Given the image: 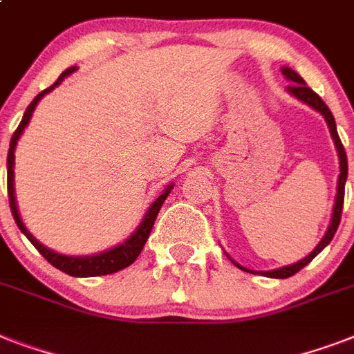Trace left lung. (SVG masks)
I'll return each instance as SVG.
<instances>
[{"instance_id":"left-lung-1","label":"left lung","mask_w":354,"mask_h":354,"mask_svg":"<svg viewBox=\"0 0 354 354\" xmlns=\"http://www.w3.org/2000/svg\"><path fill=\"white\" fill-rule=\"evenodd\" d=\"M281 73L285 75L286 80H290L292 84L286 88L290 95H294L296 99L303 101L305 104H308L310 108L314 110H318L322 115L325 118L327 124H329V132L333 136V141L336 145V150H338V160H340V174H338V185H336V200H335V207H333V216H330V224L327 227V232H325L324 239L318 242V246L314 248L313 252L308 253L307 257L301 259V261H297L294 264H288V266H283V268H277V270H270V272H255V274H261V275H266V277H274V279H286V277H290V275L297 274L299 270L305 268L310 261H313L316 255H318L322 250H324L330 241H333V236H335L336 230L340 226V218H342V207H344V194H346V180H347V156H346V149H344V145L340 141V136L336 132V122L335 118H333V113L330 110L327 108L324 101H322V97L318 93H314L307 84H305V80L299 77V75L290 68H283L281 69ZM232 263L235 264L236 268L244 270V272H253V270H248L241 264H236L235 261L232 259Z\"/></svg>"}]
</instances>
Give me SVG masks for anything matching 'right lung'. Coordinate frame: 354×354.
Here are the masks:
<instances>
[{
	"instance_id": "add662e5",
	"label": "right lung",
	"mask_w": 354,
	"mask_h": 354,
	"mask_svg": "<svg viewBox=\"0 0 354 354\" xmlns=\"http://www.w3.org/2000/svg\"><path fill=\"white\" fill-rule=\"evenodd\" d=\"M75 71V68L66 69L60 77L57 79V82L53 86H49L47 90H44L41 93L35 97V101L30 102L27 110L24 113V119L19 122V127L16 128V132L12 133V139H10V147H8V156H7V189H8V204H10V211H12V216L18 227L21 230L27 239L32 242V246L38 250V252L44 255V257L49 261V263L55 266V268L62 270L64 274L73 275V277H95V275H106V274H113V272H119V270L127 268L130 264L138 259V255L143 250L145 242L149 239L150 232H152V226H154V221L158 213H160L161 205L165 202V198L169 196V193L174 187V183L171 185H167L165 191L158 196V198L150 204L149 211H147V215L143 216V221L138 226V230L132 233V235L128 236L127 241L119 244V246L112 248V250H106V252L95 253V255H80V257H73V255H62V253H57L49 250L47 246H44L41 242H38L35 236L30 235V232L25 227V224L21 222V216L18 213V205H16V196H14V149H16V145H18V139L24 132V128L29 124L30 118H32V112H35L36 104L40 102V99L44 95H47L49 91L55 90L60 82H62L68 75H71Z\"/></svg>"
}]
</instances>
